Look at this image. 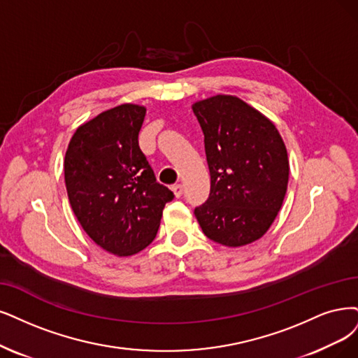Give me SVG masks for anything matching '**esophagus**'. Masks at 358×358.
I'll return each mask as SVG.
<instances>
[{"label":"esophagus","instance_id":"34e87169","mask_svg":"<svg viewBox=\"0 0 358 358\" xmlns=\"http://www.w3.org/2000/svg\"><path fill=\"white\" fill-rule=\"evenodd\" d=\"M171 190L176 197H180L182 194V184H174V186L171 187Z\"/></svg>","mask_w":358,"mask_h":358}]
</instances>
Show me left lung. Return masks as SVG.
<instances>
[{"instance_id":"obj_1","label":"left lung","mask_w":358,"mask_h":358,"mask_svg":"<svg viewBox=\"0 0 358 358\" xmlns=\"http://www.w3.org/2000/svg\"><path fill=\"white\" fill-rule=\"evenodd\" d=\"M205 136L208 201L194 209L208 239L229 248L267 233L289 181L285 141L273 121L242 99L217 94L193 103Z\"/></svg>"}]
</instances>
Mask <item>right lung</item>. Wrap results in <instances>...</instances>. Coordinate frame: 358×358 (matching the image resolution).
I'll use <instances>...</instances> for the list:
<instances>
[{
  "mask_svg": "<svg viewBox=\"0 0 358 358\" xmlns=\"http://www.w3.org/2000/svg\"><path fill=\"white\" fill-rule=\"evenodd\" d=\"M145 108L125 103L79 125L64 155V182L76 220L100 248L131 257L156 237L174 193L159 184L138 148Z\"/></svg>",
  "mask_w": 358,
  "mask_h": 358,
  "instance_id": "right-lung-1",
  "label": "right lung"
}]
</instances>
